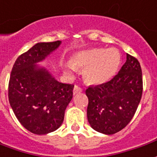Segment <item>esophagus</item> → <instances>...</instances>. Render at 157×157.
<instances>
[{"label": "esophagus", "mask_w": 157, "mask_h": 157, "mask_svg": "<svg viewBox=\"0 0 157 157\" xmlns=\"http://www.w3.org/2000/svg\"><path fill=\"white\" fill-rule=\"evenodd\" d=\"M82 92V88L79 87L78 85H75L74 87V94H80Z\"/></svg>", "instance_id": "obj_1"}]
</instances>
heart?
<instances>
[{
  "instance_id": "heart-1",
  "label": "heart",
  "mask_w": 157,
  "mask_h": 157,
  "mask_svg": "<svg viewBox=\"0 0 157 157\" xmlns=\"http://www.w3.org/2000/svg\"><path fill=\"white\" fill-rule=\"evenodd\" d=\"M121 62L118 50L94 48L79 52L71 61L70 70H82L83 78L90 84H102L112 78Z\"/></svg>"
}]
</instances>
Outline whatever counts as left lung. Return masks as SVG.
I'll return each mask as SVG.
<instances>
[{
    "instance_id": "obj_1",
    "label": "left lung",
    "mask_w": 157,
    "mask_h": 157,
    "mask_svg": "<svg viewBox=\"0 0 157 157\" xmlns=\"http://www.w3.org/2000/svg\"><path fill=\"white\" fill-rule=\"evenodd\" d=\"M142 94L141 66L136 57L127 54L126 62L109 82L87 88L90 125L107 135L121 131L133 118Z\"/></svg>"
}]
</instances>
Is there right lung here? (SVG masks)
<instances>
[{"instance_id": "1", "label": "right lung", "mask_w": 157, "mask_h": 157, "mask_svg": "<svg viewBox=\"0 0 157 157\" xmlns=\"http://www.w3.org/2000/svg\"><path fill=\"white\" fill-rule=\"evenodd\" d=\"M60 41L38 43L16 59L8 82V100L16 118L29 132L47 134L60 127L73 97V84L56 81L34 64L56 50Z\"/></svg>"}]
</instances>
